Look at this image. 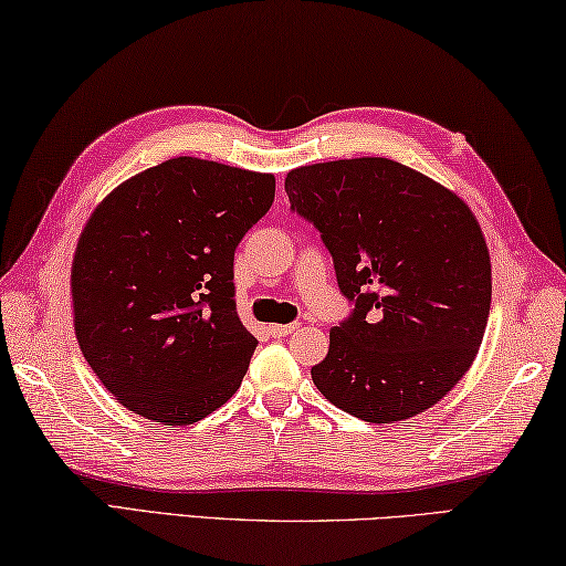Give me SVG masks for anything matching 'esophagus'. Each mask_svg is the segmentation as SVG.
<instances>
[{
    "label": "esophagus",
    "instance_id": "obj_1",
    "mask_svg": "<svg viewBox=\"0 0 566 566\" xmlns=\"http://www.w3.org/2000/svg\"><path fill=\"white\" fill-rule=\"evenodd\" d=\"M301 328V323H289V325H283V323H275V325H271V335L273 338H283V335H291L293 331H298Z\"/></svg>",
    "mask_w": 566,
    "mask_h": 566
}]
</instances>
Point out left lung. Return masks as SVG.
Instances as JSON below:
<instances>
[{
    "label": "left lung",
    "instance_id": "left-lung-1",
    "mask_svg": "<svg viewBox=\"0 0 566 566\" xmlns=\"http://www.w3.org/2000/svg\"><path fill=\"white\" fill-rule=\"evenodd\" d=\"M285 193L355 303L313 365L315 388L365 422L432 408L470 370L490 318L492 263L470 206L378 156L293 168Z\"/></svg>",
    "mask_w": 566,
    "mask_h": 566
}]
</instances>
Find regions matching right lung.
I'll return each mask as SVG.
<instances>
[{
  "instance_id": "add662e5",
  "label": "right lung",
  "mask_w": 566,
  "mask_h": 566,
  "mask_svg": "<svg viewBox=\"0 0 566 566\" xmlns=\"http://www.w3.org/2000/svg\"><path fill=\"white\" fill-rule=\"evenodd\" d=\"M275 176L178 156L116 186L72 263L74 333L126 410L193 424L241 388L258 340L235 313L233 253Z\"/></svg>"
}]
</instances>
